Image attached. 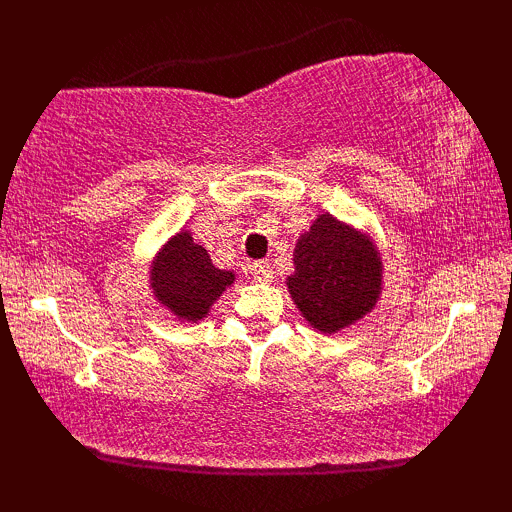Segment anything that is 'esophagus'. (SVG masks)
Wrapping results in <instances>:
<instances>
[{
    "label": "esophagus",
    "mask_w": 512,
    "mask_h": 512,
    "mask_svg": "<svg viewBox=\"0 0 512 512\" xmlns=\"http://www.w3.org/2000/svg\"><path fill=\"white\" fill-rule=\"evenodd\" d=\"M251 275H254V282L258 284H270L272 282V268L270 263H254L251 265Z\"/></svg>",
    "instance_id": "1"
}]
</instances>
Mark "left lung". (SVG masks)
I'll return each instance as SVG.
<instances>
[{
	"label": "left lung",
	"instance_id": "8db88e82",
	"mask_svg": "<svg viewBox=\"0 0 512 512\" xmlns=\"http://www.w3.org/2000/svg\"><path fill=\"white\" fill-rule=\"evenodd\" d=\"M382 275L384 261L373 235L324 212L298 237L286 289L307 324L331 335L375 310Z\"/></svg>",
	"mask_w": 512,
	"mask_h": 512
}]
</instances>
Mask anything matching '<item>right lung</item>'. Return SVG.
<instances>
[{"instance_id":"obj_1","label":"right lung","mask_w":512,"mask_h":512,"mask_svg":"<svg viewBox=\"0 0 512 512\" xmlns=\"http://www.w3.org/2000/svg\"><path fill=\"white\" fill-rule=\"evenodd\" d=\"M230 284H235V272L216 268L209 251L193 240L191 230L174 233L149 268V289L158 305L174 319L191 324L212 312Z\"/></svg>"}]
</instances>
